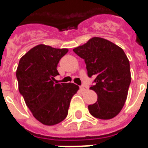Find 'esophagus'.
Listing matches in <instances>:
<instances>
[{
  "label": "esophagus",
  "instance_id": "esophagus-1",
  "mask_svg": "<svg viewBox=\"0 0 148 148\" xmlns=\"http://www.w3.org/2000/svg\"><path fill=\"white\" fill-rule=\"evenodd\" d=\"M80 89L81 90H82V91H84V90H86V86H85V85H82L80 86Z\"/></svg>",
  "mask_w": 148,
  "mask_h": 148
}]
</instances>
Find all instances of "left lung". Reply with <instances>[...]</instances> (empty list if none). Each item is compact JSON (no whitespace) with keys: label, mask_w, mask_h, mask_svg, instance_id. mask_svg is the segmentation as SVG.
I'll return each mask as SVG.
<instances>
[{"label":"left lung","mask_w":148,"mask_h":148,"mask_svg":"<svg viewBox=\"0 0 148 148\" xmlns=\"http://www.w3.org/2000/svg\"><path fill=\"white\" fill-rule=\"evenodd\" d=\"M73 51L85 60L88 76L95 77L90 89L97 94V101L88 106L90 114L101 120L115 117L124 106L131 83L130 64L123 49L93 37Z\"/></svg>","instance_id":"1"}]
</instances>
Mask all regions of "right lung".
I'll list each match as a JSON object with an SVG mask.
<instances>
[{"mask_svg":"<svg viewBox=\"0 0 148 148\" xmlns=\"http://www.w3.org/2000/svg\"><path fill=\"white\" fill-rule=\"evenodd\" d=\"M67 52L66 48L39 44L19 62V91L34 117L45 125H55L66 117L71 98L79 89L74 83L55 82L58 62Z\"/></svg>","mask_w":148,"mask_h":148,"instance_id":"add662e5","label":"right lung"}]
</instances>
